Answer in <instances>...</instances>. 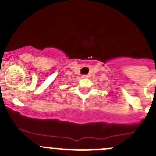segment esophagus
Segmentation results:
<instances>
[{
	"instance_id": "esophagus-1",
	"label": "esophagus",
	"mask_w": 156,
	"mask_h": 156,
	"mask_svg": "<svg viewBox=\"0 0 156 156\" xmlns=\"http://www.w3.org/2000/svg\"><path fill=\"white\" fill-rule=\"evenodd\" d=\"M82 77H83V78H87L88 76L87 75H83Z\"/></svg>"
}]
</instances>
